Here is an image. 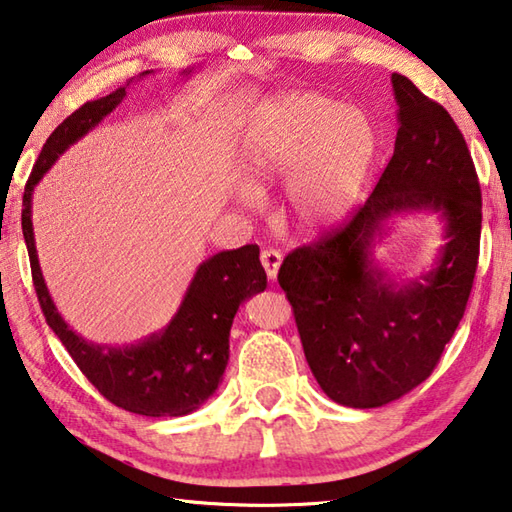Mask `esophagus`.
Masks as SVG:
<instances>
[{
    "label": "esophagus",
    "mask_w": 512,
    "mask_h": 512,
    "mask_svg": "<svg viewBox=\"0 0 512 512\" xmlns=\"http://www.w3.org/2000/svg\"><path fill=\"white\" fill-rule=\"evenodd\" d=\"M262 266L268 275V280H277V271H280L282 266V255L273 248L262 250Z\"/></svg>",
    "instance_id": "obj_1"
}]
</instances>
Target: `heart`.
Masks as SVG:
<instances>
[{"instance_id":"heart-1","label":"heart","mask_w":512,"mask_h":512,"mask_svg":"<svg viewBox=\"0 0 512 512\" xmlns=\"http://www.w3.org/2000/svg\"><path fill=\"white\" fill-rule=\"evenodd\" d=\"M374 132L358 109L318 94H293L268 105L246 138L250 183L293 179L291 203L306 226H329L347 215L365 176ZM255 206L257 192H241Z\"/></svg>"}]
</instances>
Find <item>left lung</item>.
<instances>
[{"label":"left lung","instance_id":"left-lung-1","mask_svg":"<svg viewBox=\"0 0 512 512\" xmlns=\"http://www.w3.org/2000/svg\"><path fill=\"white\" fill-rule=\"evenodd\" d=\"M398 105L394 156L353 217L293 250L280 286L304 356L331 401L383 407L432 374L466 311L481 237V190L457 123L412 80L392 73ZM439 211L446 244L435 266L396 281L370 257L387 218Z\"/></svg>","mask_w":512,"mask_h":512}]
</instances>
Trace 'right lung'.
I'll list each match as a JSON object with an SVG mask.
<instances>
[{"instance_id":"obj_1","label":"right lung","mask_w":512,"mask_h":512,"mask_svg":"<svg viewBox=\"0 0 512 512\" xmlns=\"http://www.w3.org/2000/svg\"><path fill=\"white\" fill-rule=\"evenodd\" d=\"M192 71L194 67L185 69L181 76H192ZM150 73L143 71L141 78ZM129 82L105 98L85 102L46 138L24 188L22 232L44 318L89 383L109 403L127 412L154 418L185 416L199 410L224 380L230 353V327L239 304L266 288L259 248L248 244L237 250H224L201 262L172 320L161 331L123 347L96 345L78 336L55 309L37 262L31 219L35 185L51 170L60 154L89 134L123 102Z\"/></svg>"}]
</instances>
